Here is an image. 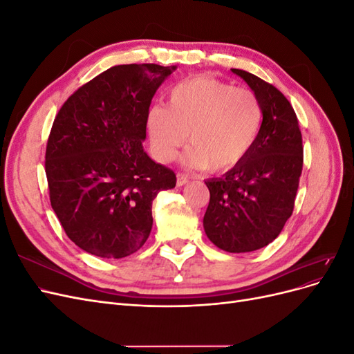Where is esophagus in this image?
<instances>
[{"label":"esophagus","mask_w":354,"mask_h":354,"mask_svg":"<svg viewBox=\"0 0 354 354\" xmlns=\"http://www.w3.org/2000/svg\"><path fill=\"white\" fill-rule=\"evenodd\" d=\"M189 181V176L185 173H178L177 174V186H185Z\"/></svg>","instance_id":"esophagus-1"}]
</instances>
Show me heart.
<instances>
[{
	"label": "heart",
	"instance_id": "1",
	"mask_svg": "<svg viewBox=\"0 0 354 354\" xmlns=\"http://www.w3.org/2000/svg\"><path fill=\"white\" fill-rule=\"evenodd\" d=\"M261 103L255 93L208 77L178 82L167 108L151 109L147 118L152 149L169 162L186 143L185 160L195 168L223 171L246 156L259 137Z\"/></svg>",
	"mask_w": 354,
	"mask_h": 354
}]
</instances>
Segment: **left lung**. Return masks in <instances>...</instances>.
<instances>
[{"instance_id":"left-lung-1","label":"left lung","mask_w":354,"mask_h":354,"mask_svg":"<svg viewBox=\"0 0 354 354\" xmlns=\"http://www.w3.org/2000/svg\"><path fill=\"white\" fill-rule=\"evenodd\" d=\"M259 97L263 122L246 156L220 178H209L203 216L208 239L227 252H251L273 242L294 211L303 171V138L285 95L255 75L232 69Z\"/></svg>"}]
</instances>
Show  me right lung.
Here are the masks:
<instances>
[{"instance_id":"right-lung-1","label":"right lung","mask_w":354,"mask_h":354,"mask_svg":"<svg viewBox=\"0 0 354 354\" xmlns=\"http://www.w3.org/2000/svg\"><path fill=\"white\" fill-rule=\"evenodd\" d=\"M176 66H113L63 103L46 151L51 208L68 238L102 259H124L152 230V202L176 186L145 152L149 106Z\"/></svg>"}]
</instances>
